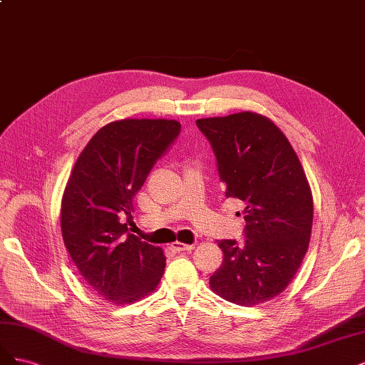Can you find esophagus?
<instances>
[{
  "instance_id": "obj_1",
  "label": "esophagus",
  "mask_w": 365,
  "mask_h": 365,
  "mask_svg": "<svg viewBox=\"0 0 365 365\" xmlns=\"http://www.w3.org/2000/svg\"><path fill=\"white\" fill-rule=\"evenodd\" d=\"M171 249L175 252H191L194 250V244H185V242L175 241L171 244Z\"/></svg>"
}]
</instances>
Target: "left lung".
I'll use <instances>...</instances> for the list:
<instances>
[{"label": "left lung", "mask_w": 365, "mask_h": 365, "mask_svg": "<svg viewBox=\"0 0 365 365\" xmlns=\"http://www.w3.org/2000/svg\"><path fill=\"white\" fill-rule=\"evenodd\" d=\"M218 162L226 197L244 203L245 241L222 240L225 259L210 276L215 294L255 307L284 291L308 252L312 192L299 156L264 115L240 112L197 120Z\"/></svg>", "instance_id": "obj_1"}]
</instances>
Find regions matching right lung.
<instances>
[{"mask_svg": "<svg viewBox=\"0 0 365 365\" xmlns=\"http://www.w3.org/2000/svg\"><path fill=\"white\" fill-rule=\"evenodd\" d=\"M180 133L175 120H120L91 138L66 182L61 227L66 250L85 284L113 304L156 289L167 257L160 247L128 233L120 218L155 162Z\"/></svg>", "mask_w": 365, "mask_h": 365, "instance_id": "right-lung-1", "label": "right lung"}]
</instances>
